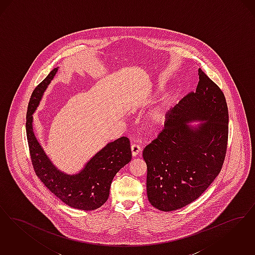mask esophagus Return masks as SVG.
Wrapping results in <instances>:
<instances>
[{
	"label": "esophagus",
	"instance_id": "34e87169",
	"mask_svg": "<svg viewBox=\"0 0 255 255\" xmlns=\"http://www.w3.org/2000/svg\"><path fill=\"white\" fill-rule=\"evenodd\" d=\"M130 148H131V154H132L133 157H136L141 151V146L138 144H131Z\"/></svg>",
	"mask_w": 255,
	"mask_h": 255
}]
</instances>
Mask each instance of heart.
I'll return each mask as SVG.
<instances>
[{
    "instance_id": "1",
    "label": "heart",
    "mask_w": 255,
    "mask_h": 255,
    "mask_svg": "<svg viewBox=\"0 0 255 255\" xmlns=\"http://www.w3.org/2000/svg\"><path fill=\"white\" fill-rule=\"evenodd\" d=\"M171 108L170 101H164L160 105L156 106L153 109L148 111L146 116V122L153 127V128H160L165 125L168 113Z\"/></svg>"
}]
</instances>
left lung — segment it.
I'll list each match as a JSON object with an SVG mask.
<instances>
[{
  "instance_id": "1",
  "label": "left lung",
  "mask_w": 255,
  "mask_h": 255,
  "mask_svg": "<svg viewBox=\"0 0 255 255\" xmlns=\"http://www.w3.org/2000/svg\"><path fill=\"white\" fill-rule=\"evenodd\" d=\"M198 75L196 91L169 111L165 128L143 151L147 198L159 211H176L198 199L218 176L225 160L227 102L201 68ZM194 122L200 123L192 125Z\"/></svg>"
}]
</instances>
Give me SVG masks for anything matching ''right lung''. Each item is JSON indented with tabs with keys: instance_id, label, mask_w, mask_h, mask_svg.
I'll use <instances>...</instances> for the list:
<instances>
[{
	"instance_id": "right-lung-1",
	"label": "right lung",
	"mask_w": 255,
	"mask_h": 255,
	"mask_svg": "<svg viewBox=\"0 0 255 255\" xmlns=\"http://www.w3.org/2000/svg\"><path fill=\"white\" fill-rule=\"evenodd\" d=\"M58 68H53L34 89L28 104L25 128L32 165L44 186L68 207L81 211H94L109 199L113 178L123 166L130 162L129 140L121 137L106 144L78 173L68 174L60 170L46 155L33 130V113L39 107L44 91L55 77Z\"/></svg>"
}]
</instances>
